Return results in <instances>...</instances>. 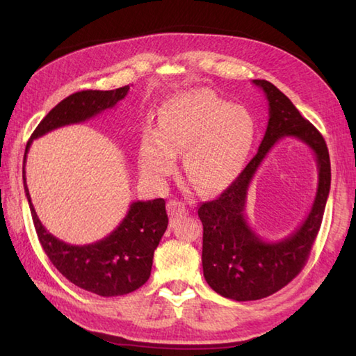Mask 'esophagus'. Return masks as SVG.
Here are the masks:
<instances>
[{"label": "esophagus", "mask_w": 356, "mask_h": 356, "mask_svg": "<svg viewBox=\"0 0 356 356\" xmlns=\"http://www.w3.org/2000/svg\"><path fill=\"white\" fill-rule=\"evenodd\" d=\"M166 208H168V214H170L172 218L182 217V216L186 213L185 203L179 202V200H170L168 205H166Z\"/></svg>", "instance_id": "34e87169"}]
</instances>
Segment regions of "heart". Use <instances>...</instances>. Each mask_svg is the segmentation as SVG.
<instances>
[{
  "instance_id": "b5f03b06",
  "label": "heart",
  "mask_w": 356,
  "mask_h": 356,
  "mask_svg": "<svg viewBox=\"0 0 356 356\" xmlns=\"http://www.w3.org/2000/svg\"><path fill=\"white\" fill-rule=\"evenodd\" d=\"M255 140V120L207 88L171 96L157 116V128L143 133L139 168L151 184H162L184 152L185 177L202 193H217L237 179Z\"/></svg>"
}]
</instances>
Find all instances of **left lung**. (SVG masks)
<instances>
[{
  "mask_svg": "<svg viewBox=\"0 0 356 356\" xmlns=\"http://www.w3.org/2000/svg\"><path fill=\"white\" fill-rule=\"evenodd\" d=\"M269 105L268 127L259 151L238 177L213 202L199 207L203 225V277L225 298L260 300L275 293L300 274L307 261L330 191V159L323 136L300 115L289 97L269 81L254 79ZM284 137H295L313 149L319 185L308 217L282 241H264L245 217L247 188L271 147Z\"/></svg>",
  "mask_w": 356,
  "mask_h": 356,
  "instance_id": "8db88e82",
  "label": "left lung"
}]
</instances>
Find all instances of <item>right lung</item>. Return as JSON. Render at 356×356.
I'll use <instances>...</instances> for the list:
<instances>
[{
    "mask_svg": "<svg viewBox=\"0 0 356 356\" xmlns=\"http://www.w3.org/2000/svg\"><path fill=\"white\" fill-rule=\"evenodd\" d=\"M128 90L130 86L107 92L84 90L65 97L49 111L30 136L22 168L24 193L44 252L69 282L101 297L130 293L147 283L151 275L154 251L168 226L165 200L133 202L118 228L95 243L82 246L65 243L51 236L36 216L26 184V159L35 139L56 128L86 122L104 110L113 108L128 95Z\"/></svg>",
    "mask_w": 356,
    "mask_h": 356,
    "instance_id": "1",
    "label": "right lung"
}]
</instances>
